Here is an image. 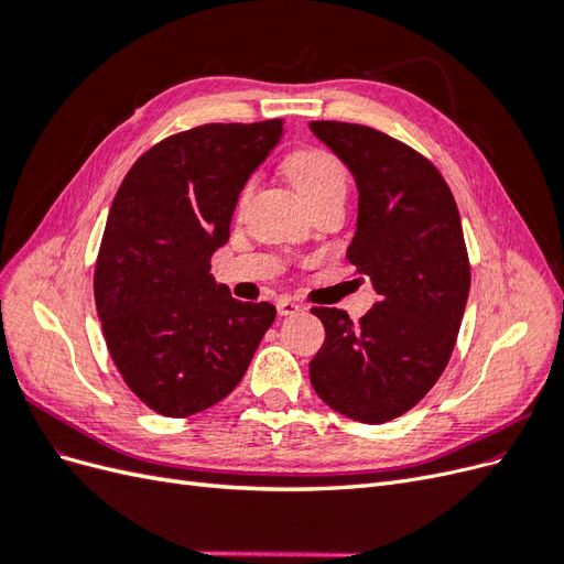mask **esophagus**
Here are the masks:
<instances>
[{
    "instance_id": "esophagus-1",
    "label": "esophagus",
    "mask_w": 564,
    "mask_h": 564,
    "mask_svg": "<svg viewBox=\"0 0 564 564\" xmlns=\"http://www.w3.org/2000/svg\"><path fill=\"white\" fill-rule=\"evenodd\" d=\"M301 311V303L292 301V299H280L278 301V313L280 315H296Z\"/></svg>"
}]
</instances>
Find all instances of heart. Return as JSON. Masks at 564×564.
<instances>
[{
	"label": "heart",
	"instance_id": "b5f03b06",
	"mask_svg": "<svg viewBox=\"0 0 564 564\" xmlns=\"http://www.w3.org/2000/svg\"><path fill=\"white\" fill-rule=\"evenodd\" d=\"M286 174L292 178L299 195L311 204L332 193H346V166L334 152L322 148H303L296 150L292 158L286 160ZM251 185L242 191V202L247 199Z\"/></svg>",
	"mask_w": 564,
	"mask_h": 564
}]
</instances>
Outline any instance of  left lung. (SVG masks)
<instances>
[{
    "label": "left lung",
    "instance_id": "8db88e82",
    "mask_svg": "<svg viewBox=\"0 0 564 564\" xmlns=\"http://www.w3.org/2000/svg\"><path fill=\"white\" fill-rule=\"evenodd\" d=\"M311 129L355 176L346 256L379 294L357 324L346 311L313 308L324 344L311 383L338 414L386 423L421 402L449 362L470 289L464 228L447 181L414 148L362 124Z\"/></svg>",
    "mask_w": 564,
    "mask_h": 564
}]
</instances>
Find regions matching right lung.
Instances as JSON below:
<instances>
[{"label":"right lung","mask_w":564,"mask_h":564,"mask_svg":"<svg viewBox=\"0 0 564 564\" xmlns=\"http://www.w3.org/2000/svg\"><path fill=\"white\" fill-rule=\"evenodd\" d=\"M282 119L202 124L152 145L115 195L94 296L115 367L152 412L193 416L242 381L275 305L235 301L212 278L237 197Z\"/></svg>","instance_id":"1"}]
</instances>
